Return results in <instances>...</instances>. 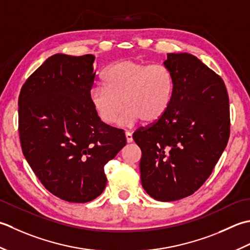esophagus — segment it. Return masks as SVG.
Wrapping results in <instances>:
<instances>
[{
    "label": "esophagus",
    "mask_w": 250,
    "mask_h": 250,
    "mask_svg": "<svg viewBox=\"0 0 250 250\" xmlns=\"http://www.w3.org/2000/svg\"><path fill=\"white\" fill-rule=\"evenodd\" d=\"M125 136H126V141L128 142V144H130V142L134 141V140H132V135H131V132H129V131H126V132H125Z\"/></svg>",
    "instance_id": "34e87169"
}]
</instances>
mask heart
Segmentation results:
<instances>
[{
	"instance_id": "b5f03b06",
	"label": "heart",
	"mask_w": 250,
	"mask_h": 250,
	"mask_svg": "<svg viewBox=\"0 0 250 250\" xmlns=\"http://www.w3.org/2000/svg\"><path fill=\"white\" fill-rule=\"evenodd\" d=\"M104 85L89 90V103L99 120L106 125L119 119V125L130 127L140 120L153 123L170 104L174 81L161 64L147 65L131 59L116 61L104 70Z\"/></svg>"
}]
</instances>
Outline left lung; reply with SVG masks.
Here are the masks:
<instances>
[{"instance_id":"8db88e82","label":"left lung","mask_w":250,"mask_h":250,"mask_svg":"<svg viewBox=\"0 0 250 250\" xmlns=\"http://www.w3.org/2000/svg\"><path fill=\"white\" fill-rule=\"evenodd\" d=\"M163 64L174 81L170 104L134 140L145 191L171 202L193 194L210 176L230 136V108L222 79L195 56L167 54Z\"/></svg>"}]
</instances>
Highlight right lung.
<instances>
[{"label": "right lung", "instance_id": "add662e5", "mask_svg": "<svg viewBox=\"0 0 250 250\" xmlns=\"http://www.w3.org/2000/svg\"><path fill=\"white\" fill-rule=\"evenodd\" d=\"M95 56L56 54L25 81L18 100L25 160L61 200L87 203L104 192V165L126 146L123 130L103 123L89 103Z\"/></svg>", "mask_w": 250, "mask_h": 250}]
</instances>
